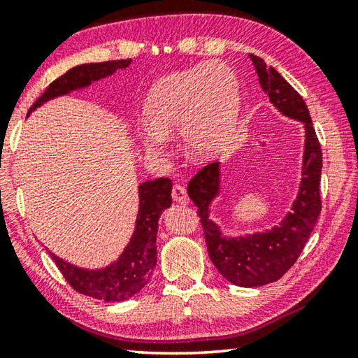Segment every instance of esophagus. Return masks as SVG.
<instances>
[{
  "instance_id": "34e87169",
  "label": "esophagus",
  "mask_w": 358,
  "mask_h": 358,
  "mask_svg": "<svg viewBox=\"0 0 358 358\" xmlns=\"http://www.w3.org/2000/svg\"><path fill=\"white\" fill-rule=\"evenodd\" d=\"M172 199L175 202L180 203H187L189 202V197H187V192L185 189V186L181 185H173L172 187Z\"/></svg>"
}]
</instances>
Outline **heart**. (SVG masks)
<instances>
[{
	"mask_svg": "<svg viewBox=\"0 0 358 358\" xmlns=\"http://www.w3.org/2000/svg\"><path fill=\"white\" fill-rule=\"evenodd\" d=\"M238 82L224 63H205L162 77L145 101L147 128L141 142L150 153L178 128L185 150L194 157L213 156L232 134L238 113Z\"/></svg>",
	"mask_w": 358,
	"mask_h": 358,
	"instance_id": "obj_1",
	"label": "heart"
}]
</instances>
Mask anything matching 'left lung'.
<instances>
[{"instance_id": "left-lung-1", "label": "left lung", "mask_w": 358, "mask_h": 358, "mask_svg": "<svg viewBox=\"0 0 358 358\" xmlns=\"http://www.w3.org/2000/svg\"><path fill=\"white\" fill-rule=\"evenodd\" d=\"M259 83L270 102L289 118L305 124V156L303 178L292 213L268 232L246 237H222L220 227L210 220V203L220 192V162L202 167L187 185V194L197 207L211 262L217 271L235 286L257 287L278 281L292 266L305 248L322 210L320 202V172L322 150L314 131L306 102L292 85L262 58L250 55Z\"/></svg>"}]
</instances>
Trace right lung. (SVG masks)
<instances>
[{"label": "right lung", "instance_id": "right-lung-1", "mask_svg": "<svg viewBox=\"0 0 358 358\" xmlns=\"http://www.w3.org/2000/svg\"><path fill=\"white\" fill-rule=\"evenodd\" d=\"M131 59L80 64L53 80L38 101L29 108L34 110L57 96L68 94L78 88L88 87L92 82L112 76L115 71L126 69ZM172 181L156 178L138 186V213L136 230L129 245L117 262L101 270H85L64 262L50 252V257L62 271L69 286L83 295L104 301H123L136 295L150 281L156 265V234L161 211L172 203Z\"/></svg>", "mask_w": 358, "mask_h": 358}]
</instances>
